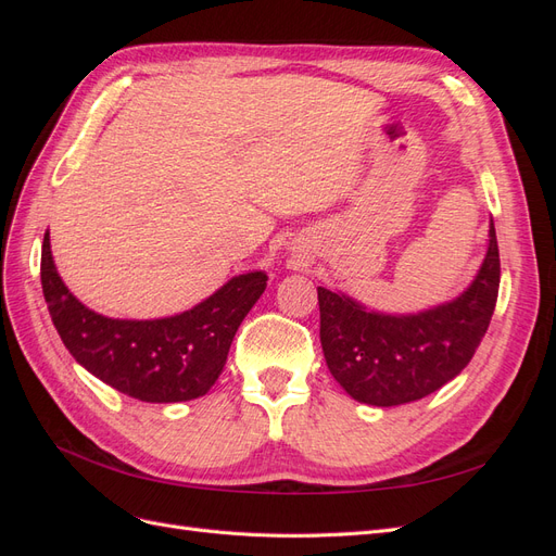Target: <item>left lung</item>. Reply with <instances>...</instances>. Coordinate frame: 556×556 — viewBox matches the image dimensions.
Returning <instances> with one entry per match:
<instances>
[{
	"label": "left lung",
	"mask_w": 556,
	"mask_h": 556,
	"mask_svg": "<svg viewBox=\"0 0 556 556\" xmlns=\"http://www.w3.org/2000/svg\"><path fill=\"white\" fill-rule=\"evenodd\" d=\"M498 280V243L490 220V243L476 278L445 304L380 313L345 292L317 288L319 343L333 380L355 401L378 408L441 390L473 359L494 315Z\"/></svg>",
	"instance_id": "obj_1"
}]
</instances>
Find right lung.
Listing matches in <instances>:
<instances>
[{
    "label": "right lung",
    "instance_id": "1",
    "mask_svg": "<svg viewBox=\"0 0 556 556\" xmlns=\"http://www.w3.org/2000/svg\"><path fill=\"white\" fill-rule=\"evenodd\" d=\"M266 280L264 271L233 276L194 308L169 317H106L70 292L43 233L41 285L62 343L94 378L146 403L192 401L211 390Z\"/></svg>",
    "mask_w": 556,
    "mask_h": 556
}]
</instances>
